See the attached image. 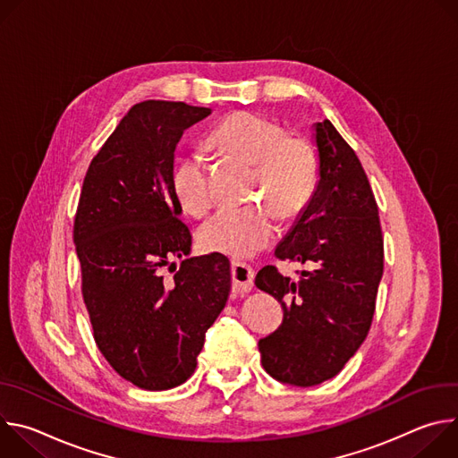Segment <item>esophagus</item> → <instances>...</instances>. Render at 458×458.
Listing matches in <instances>:
<instances>
[{
	"mask_svg": "<svg viewBox=\"0 0 458 458\" xmlns=\"http://www.w3.org/2000/svg\"><path fill=\"white\" fill-rule=\"evenodd\" d=\"M255 272L246 263H232V292L235 295H246L253 288Z\"/></svg>",
	"mask_w": 458,
	"mask_h": 458,
	"instance_id": "34e87169",
	"label": "esophagus"
}]
</instances>
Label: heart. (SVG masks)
Here are the masks:
<instances>
[{
  "label": "heart",
  "instance_id": "b5f03b06",
  "mask_svg": "<svg viewBox=\"0 0 458 458\" xmlns=\"http://www.w3.org/2000/svg\"><path fill=\"white\" fill-rule=\"evenodd\" d=\"M210 143L255 165L250 195L263 201L219 208L199 226V242L210 251L250 257L274 241L276 209L290 219L310 203L318 177L317 154L306 140L288 136L276 119L253 112L226 117ZM172 188L181 207L191 216H203L214 205L216 191L205 150H191L177 161Z\"/></svg>",
  "mask_w": 458,
  "mask_h": 458
}]
</instances>
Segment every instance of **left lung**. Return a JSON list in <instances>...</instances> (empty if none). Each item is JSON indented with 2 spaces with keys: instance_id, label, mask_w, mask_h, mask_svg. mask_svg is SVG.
Instances as JSON below:
<instances>
[{
  "instance_id": "8db88e82",
  "label": "left lung",
  "mask_w": 458,
  "mask_h": 458,
  "mask_svg": "<svg viewBox=\"0 0 458 458\" xmlns=\"http://www.w3.org/2000/svg\"><path fill=\"white\" fill-rule=\"evenodd\" d=\"M318 181L276 257L311 265L299 281L265 267L255 286L284 311L259 341L267 373L284 384L315 386L335 377L364 343L384 268L378 208L353 148L324 119L313 124Z\"/></svg>"
}]
</instances>
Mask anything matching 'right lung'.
I'll return each instance as SVG.
<instances>
[{
    "label": "right lung",
    "mask_w": 458,
    "mask_h": 458,
    "mask_svg": "<svg viewBox=\"0 0 458 458\" xmlns=\"http://www.w3.org/2000/svg\"><path fill=\"white\" fill-rule=\"evenodd\" d=\"M210 114L181 101L134 105L92 159L80 195L74 244L96 344L123 378L150 391L193 373L232 288L221 253L179 267L173 260L191 250L172 188L175 147Z\"/></svg>",
    "instance_id": "right-lung-1"
}]
</instances>
